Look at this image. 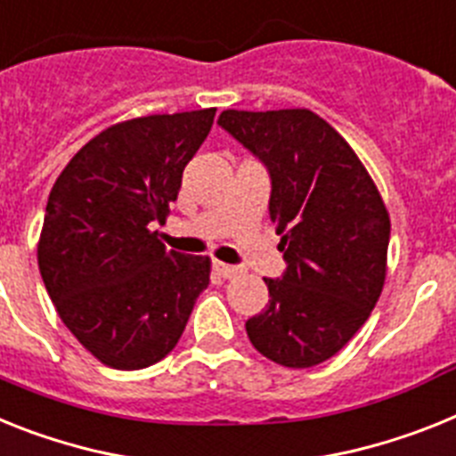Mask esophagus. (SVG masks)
Instances as JSON below:
<instances>
[{"label": "esophagus", "instance_id": "obj_1", "mask_svg": "<svg viewBox=\"0 0 456 456\" xmlns=\"http://www.w3.org/2000/svg\"><path fill=\"white\" fill-rule=\"evenodd\" d=\"M213 269H216V273L220 275V278H234V275L239 273V266H232V264H222V262L213 264Z\"/></svg>", "mask_w": 456, "mask_h": 456}]
</instances>
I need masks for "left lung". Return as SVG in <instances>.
<instances>
[{"instance_id": "left-lung-1", "label": "left lung", "mask_w": 456, "mask_h": 456, "mask_svg": "<svg viewBox=\"0 0 456 456\" xmlns=\"http://www.w3.org/2000/svg\"><path fill=\"white\" fill-rule=\"evenodd\" d=\"M217 125L266 167L269 216L287 269L246 322L264 357L308 369L369 320L385 285L389 216L347 141L308 109L222 110Z\"/></svg>"}]
</instances>
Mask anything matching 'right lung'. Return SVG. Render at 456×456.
<instances>
[{
    "label": "right lung",
    "mask_w": 456,
    "mask_h": 456,
    "mask_svg": "<svg viewBox=\"0 0 456 456\" xmlns=\"http://www.w3.org/2000/svg\"><path fill=\"white\" fill-rule=\"evenodd\" d=\"M216 109L120 122L64 167L48 197L39 271L67 329L102 364H157L185 331L210 259L167 250L159 232Z\"/></svg>",
    "instance_id": "right-lung-1"
}]
</instances>
